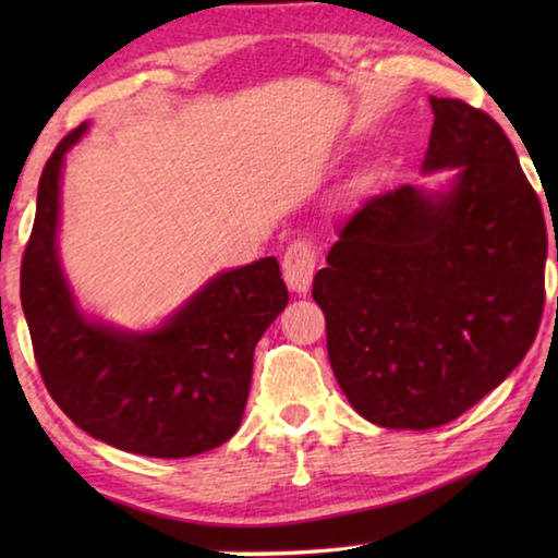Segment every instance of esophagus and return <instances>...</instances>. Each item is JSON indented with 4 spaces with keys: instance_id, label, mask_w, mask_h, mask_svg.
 <instances>
[{
    "instance_id": "1",
    "label": "esophagus",
    "mask_w": 558,
    "mask_h": 558,
    "mask_svg": "<svg viewBox=\"0 0 558 558\" xmlns=\"http://www.w3.org/2000/svg\"><path fill=\"white\" fill-rule=\"evenodd\" d=\"M315 260L317 253L307 241H295L288 245L286 256H282V278H286L292 292L305 295L310 290V282L315 276Z\"/></svg>"
}]
</instances>
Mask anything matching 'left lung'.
<instances>
[{"mask_svg":"<svg viewBox=\"0 0 558 558\" xmlns=\"http://www.w3.org/2000/svg\"><path fill=\"white\" fill-rule=\"evenodd\" d=\"M423 174L339 226L317 270L327 354L352 409L381 428L456 421L532 347L544 310L546 223L505 130L430 96Z\"/></svg>","mask_w":558,"mask_h":558,"instance_id":"left-lung-1","label":"left lung"}]
</instances>
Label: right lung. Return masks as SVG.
I'll use <instances>...</instances> for the list:
<instances>
[{"mask_svg":"<svg viewBox=\"0 0 558 558\" xmlns=\"http://www.w3.org/2000/svg\"><path fill=\"white\" fill-rule=\"evenodd\" d=\"M46 162L22 260V307L51 399L96 440L147 458H192L241 426L258 339L288 305L276 258L221 270L162 325L132 332L86 315L59 256L65 153Z\"/></svg>","mask_w":558,"mask_h":558,"instance_id":"right-lung-1","label":"right lung"}]
</instances>
